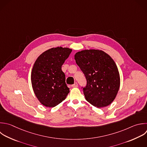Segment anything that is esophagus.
<instances>
[{"instance_id": "34e87169", "label": "esophagus", "mask_w": 147, "mask_h": 147, "mask_svg": "<svg viewBox=\"0 0 147 147\" xmlns=\"http://www.w3.org/2000/svg\"><path fill=\"white\" fill-rule=\"evenodd\" d=\"M71 86H72V87H78V83L76 82V83H75L74 84H72Z\"/></svg>"}]
</instances>
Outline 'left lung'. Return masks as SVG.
<instances>
[{
	"label": "left lung",
	"mask_w": 147,
	"mask_h": 147,
	"mask_svg": "<svg viewBox=\"0 0 147 147\" xmlns=\"http://www.w3.org/2000/svg\"><path fill=\"white\" fill-rule=\"evenodd\" d=\"M75 60L87 80L82 87L86 99L98 108L110 105L120 86L119 72L112 58L102 51L90 49L77 52Z\"/></svg>",
	"instance_id": "1"
}]
</instances>
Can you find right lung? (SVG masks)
<instances>
[{
  "instance_id": "add662e5",
  "label": "right lung",
  "mask_w": 147,
  "mask_h": 147,
  "mask_svg": "<svg viewBox=\"0 0 147 147\" xmlns=\"http://www.w3.org/2000/svg\"><path fill=\"white\" fill-rule=\"evenodd\" d=\"M71 52L67 48H53L35 61L31 75L32 87L38 100L46 107L57 106L69 92L61 66Z\"/></svg>"
}]
</instances>
